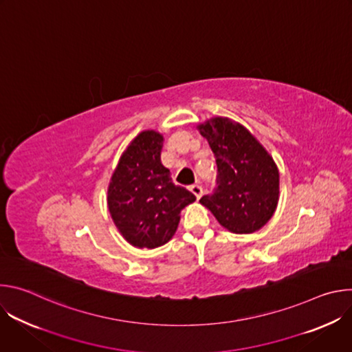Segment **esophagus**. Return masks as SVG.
I'll return each mask as SVG.
<instances>
[{
    "mask_svg": "<svg viewBox=\"0 0 352 352\" xmlns=\"http://www.w3.org/2000/svg\"><path fill=\"white\" fill-rule=\"evenodd\" d=\"M189 190L196 196V199H200V196H202V193H204V189H202V186L200 185H197V184H193V185H190L189 186Z\"/></svg>",
    "mask_w": 352,
    "mask_h": 352,
    "instance_id": "esophagus-1",
    "label": "esophagus"
}]
</instances>
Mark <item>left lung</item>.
Returning <instances> with one entry per match:
<instances>
[{
  "instance_id": "8db88e82",
  "label": "left lung",
  "mask_w": 352,
  "mask_h": 352,
  "mask_svg": "<svg viewBox=\"0 0 352 352\" xmlns=\"http://www.w3.org/2000/svg\"><path fill=\"white\" fill-rule=\"evenodd\" d=\"M197 129L217 163V188L200 199L216 220L234 234H252L274 214L280 195L277 164L243 125L213 117Z\"/></svg>"
}]
</instances>
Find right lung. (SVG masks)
Returning <instances> with one entry per match:
<instances>
[{
	"label": "right lung",
	"instance_id": "1",
	"mask_svg": "<svg viewBox=\"0 0 352 352\" xmlns=\"http://www.w3.org/2000/svg\"><path fill=\"white\" fill-rule=\"evenodd\" d=\"M163 135L142 131L120 157L107 189V205L120 234L135 248L155 249L175 234L181 210L196 197L175 185L162 164Z\"/></svg>",
	"mask_w": 352,
	"mask_h": 352
}]
</instances>
